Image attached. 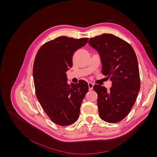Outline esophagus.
Masks as SVG:
<instances>
[{
	"instance_id": "obj_1",
	"label": "esophagus",
	"mask_w": 157,
	"mask_h": 157,
	"mask_svg": "<svg viewBox=\"0 0 157 157\" xmlns=\"http://www.w3.org/2000/svg\"><path fill=\"white\" fill-rule=\"evenodd\" d=\"M88 87H89V90H92L94 87V84L92 82H88Z\"/></svg>"
}]
</instances>
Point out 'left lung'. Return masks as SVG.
I'll list each match as a JSON object with an SVG mask.
<instances>
[{
  "label": "left lung",
  "mask_w": 157,
  "mask_h": 157,
  "mask_svg": "<svg viewBox=\"0 0 157 157\" xmlns=\"http://www.w3.org/2000/svg\"><path fill=\"white\" fill-rule=\"evenodd\" d=\"M88 43L100 56L102 74L112 81L109 91L101 85L93 87L98 94L99 117L107 122H118L130 112L140 90L136 53L130 44L112 34L90 38Z\"/></svg>",
  "instance_id": "8db88e82"
}]
</instances>
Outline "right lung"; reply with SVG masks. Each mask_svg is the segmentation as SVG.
<instances>
[{"instance_id":"add662e5","label":"right lung","mask_w":157,"mask_h":157,"mask_svg":"<svg viewBox=\"0 0 157 157\" xmlns=\"http://www.w3.org/2000/svg\"><path fill=\"white\" fill-rule=\"evenodd\" d=\"M88 39L61 36L46 42L38 51L33 65L36 96L42 108L55 124L65 126L77 121L80 108L88 91V83H67L73 54Z\"/></svg>"}]
</instances>
